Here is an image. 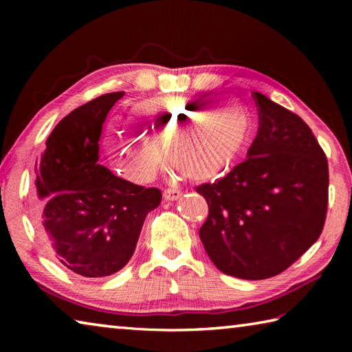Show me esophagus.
<instances>
[{
	"label": "esophagus",
	"instance_id": "34e87169",
	"mask_svg": "<svg viewBox=\"0 0 352 352\" xmlns=\"http://www.w3.org/2000/svg\"><path fill=\"white\" fill-rule=\"evenodd\" d=\"M163 197L166 201H174L182 197V190L178 189H166L163 192Z\"/></svg>",
	"mask_w": 352,
	"mask_h": 352
}]
</instances>
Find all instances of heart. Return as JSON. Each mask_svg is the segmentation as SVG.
Instances as JSON below:
<instances>
[{
  "mask_svg": "<svg viewBox=\"0 0 352 352\" xmlns=\"http://www.w3.org/2000/svg\"><path fill=\"white\" fill-rule=\"evenodd\" d=\"M130 118L142 133L163 142L168 162L192 180H214L234 168L252 129L241 104L223 100L211 105L199 99L166 96L130 107ZM105 148L124 175L147 182L160 164L158 147L127 130H110Z\"/></svg>",
  "mask_w": 352,
  "mask_h": 352,
  "instance_id": "heart-1",
  "label": "heart"
}]
</instances>
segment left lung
<instances>
[{"label": "left lung", "instance_id": "obj_1", "mask_svg": "<svg viewBox=\"0 0 352 352\" xmlns=\"http://www.w3.org/2000/svg\"><path fill=\"white\" fill-rule=\"evenodd\" d=\"M259 129L247 160L217 183L197 188L210 208L199 231L225 275L265 279L314 245L327 208V160L302 119L253 93Z\"/></svg>", "mask_w": 352, "mask_h": 352}]
</instances>
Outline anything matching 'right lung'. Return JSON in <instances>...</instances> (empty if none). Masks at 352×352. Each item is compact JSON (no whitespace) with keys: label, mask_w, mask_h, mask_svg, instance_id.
<instances>
[{"label":"right lung","mask_w":352,"mask_h":352,"mask_svg":"<svg viewBox=\"0 0 352 352\" xmlns=\"http://www.w3.org/2000/svg\"><path fill=\"white\" fill-rule=\"evenodd\" d=\"M124 91L102 94L65 116L35 168L34 212L52 258L85 278L113 275L127 264L146 216L162 190L142 188L99 164L102 124Z\"/></svg>","instance_id":"obj_1"}]
</instances>
